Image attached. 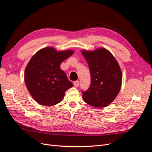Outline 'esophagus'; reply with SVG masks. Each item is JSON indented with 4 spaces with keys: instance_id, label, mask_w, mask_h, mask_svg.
<instances>
[{
    "instance_id": "esophagus-1",
    "label": "esophagus",
    "mask_w": 152,
    "mask_h": 152,
    "mask_svg": "<svg viewBox=\"0 0 152 152\" xmlns=\"http://www.w3.org/2000/svg\"><path fill=\"white\" fill-rule=\"evenodd\" d=\"M79 82L78 81H75V82L73 83V84H74V86H75V87H78V86H79Z\"/></svg>"
}]
</instances>
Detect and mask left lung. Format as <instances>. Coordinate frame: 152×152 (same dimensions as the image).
I'll return each instance as SVG.
<instances>
[{
  "instance_id": "obj_1",
  "label": "left lung",
  "mask_w": 152,
  "mask_h": 152,
  "mask_svg": "<svg viewBox=\"0 0 152 152\" xmlns=\"http://www.w3.org/2000/svg\"><path fill=\"white\" fill-rule=\"evenodd\" d=\"M88 63L91 84L83 91L84 101L94 107L108 106L120 91L122 73L118 63L110 52L104 48L94 51H81Z\"/></svg>"
}]
</instances>
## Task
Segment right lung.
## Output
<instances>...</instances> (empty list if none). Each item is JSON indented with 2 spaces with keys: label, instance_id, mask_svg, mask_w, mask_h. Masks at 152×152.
Returning <instances> with one entry per match:
<instances>
[{
  "label": "right lung",
  "instance_id": "add662e5",
  "mask_svg": "<svg viewBox=\"0 0 152 152\" xmlns=\"http://www.w3.org/2000/svg\"><path fill=\"white\" fill-rule=\"evenodd\" d=\"M74 52L57 51L47 47L37 51L28 63L25 71V81L33 98L40 105L52 106L60 103L66 91L73 84L60 64Z\"/></svg>",
  "mask_w": 152,
  "mask_h": 152
}]
</instances>
